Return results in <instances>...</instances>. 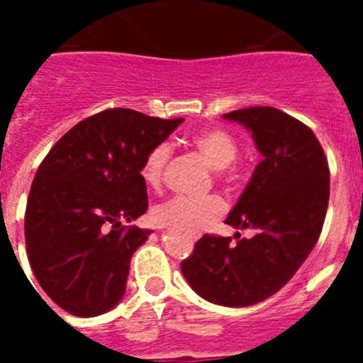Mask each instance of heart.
<instances>
[{"mask_svg":"<svg viewBox=\"0 0 363 363\" xmlns=\"http://www.w3.org/2000/svg\"><path fill=\"white\" fill-rule=\"evenodd\" d=\"M191 147L201 154V158L213 169L225 176L227 182H236L240 176L234 160L238 156V142L225 129L209 127L194 133L189 140ZM172 149L169 143H158L147 152L142 163V179L149 187H158L163 179L165 167L171 160ZM225 213V205L220 198H172L154 209V221L162 227H174L189 234H198Z\"/></svg>","mask_w":363,"mask_h":363,"instance_id":"b5f03b06","label":"heart"}]
</instances>
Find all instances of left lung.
I'll use <instances>...</instances> for the list:
<instances>
[{"label":"left lung","instance_id":"8db88e82","mask_svg":"<svg viewBox=\"0 0 363 363\" xmlns=\"http://www.w3.org/2000/svg\"><path fill=\"white\" fill-rule=\"evenodd\" d=\"M255 138L264 160L227 216L251 238L203 234L182 262V272L201 298L247 307L284 287L318 242L329 203V165L313 130L274 107L223 114Z\"/></svg>","mask_w":363,"mask_h":363}]
</instances>
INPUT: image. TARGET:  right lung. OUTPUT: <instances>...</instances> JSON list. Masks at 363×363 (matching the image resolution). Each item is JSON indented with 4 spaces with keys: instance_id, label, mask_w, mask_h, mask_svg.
Returning <instances> with one entry per match:
<instances>
[{
    "instance_id": "add662e5",
    "label": "right lung",
    "mask_w": 363,
    "mask_h": 363,
    "mask_svg": "<svg viewBox=\"0 0 363 363\" xmlns=\"http://www.w3.org/2000/svg\"><path fill=\"white\" fill-rule=\"evenodd\" d=\"M182 121L107 108L74 125L41 162L25 243L38 284L67 313L98 316L125 294L130 258L150 234L123 225L149 207L142 163Z\"/></svg>"
}]
</instances>
